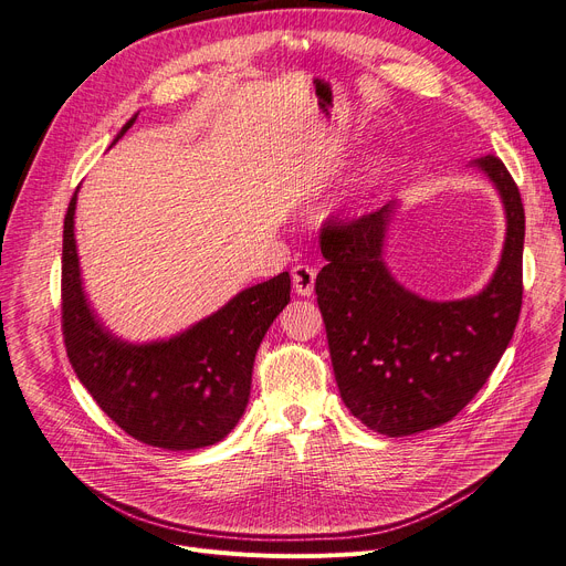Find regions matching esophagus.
Masks as SVG:
<instances>
[{
  "mask_svg": "<svg viewBox=\"0 0 566 566\" xmlns=\"http://www.w3.org/2000/svg\"><path fill=\"white\" fill-rule=\"evenodd\" d=\"M315 276H317V272L311 268V264H294L292 268L294 292L302 296H311L315 290Z\"/></svg>",
  "mask_w": 566,
  "mask_h": 566,
  "instance_id": "esophagus-1",
  "label": "esophagus"
}]
</instances>
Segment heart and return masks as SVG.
<instances>
[{"instance_id":"heart-1","label":"heart","mask_w":566,"mask_h":566,"mask_svg":"<svg viewBox=\"0 0 566 566\" xmlns=\"http://www.w3.org/2000/svg\"><path fill=\"white\" fill-rule=\"evenodd\" d=\"M370 176H373V174H370Z\"/></svg>"}]
</instances>
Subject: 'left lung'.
<instances>
[{
  "mask_svg": "<svg viewBox=\"0 0 566 566\" xmlns=\"http://www.w3.org/2000/svg\"><path fill=\"white\" fill-rule=\"evenodd\" d=\"M507 214V238L491 283L459 302H427L386 270L381 249L392 206L319 232L326 264L315 279L334 375L345 407L386 437H409L452 420L505 354L523 302L525 212L495 155L475 159Z\"/></svg>",
  "mask_w": 566,
  "mask_h": 566,
  "instance_id": "8db88e82",
  "label": "left lung"
}]
</instances>
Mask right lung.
Wrapping results in <instances>:
<instances>
[{
	"mask_svg": "<svg viewBox=\"0 0 566 566\" xmlns=\"http://www.w3.org/2000/svg\"><path fill=\"white\" fill-rule=\"evenodd\" d=\"M75 203L77 193L63 219L61 326L77 379L132 439L164 450L219 443L247 409L253 360L268 328L290 302V274L242 290L221 311L171 340L129 345L112 336L86 304L75 247Z\"/></svg>",
	"mask_w": 566,
	"mask_h": 566,
	"instance_id": "1",
	"label": "right lung"
}]
</instances>
